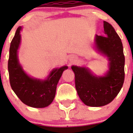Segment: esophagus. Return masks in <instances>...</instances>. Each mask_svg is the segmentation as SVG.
<instances>
[{"label":"esophagus","mask_w":133,"mask_h":133,"mask_svg":"<svg viewBox=\"0 0 133 133\" xmlns=\"http://www.w3.org/2000/svg\"><path fill=\"white\" fill-rule=\"evenodd\" d=\"M76 58H76L75 56H72L70 58V62H71V63H73V62H75V61H76Z\"/></svg>","instance_id":"esophagus-1"}]
</instances>
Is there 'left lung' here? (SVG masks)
<instances>
[{
  "label": "left lung",
  "instance_id": "1",
  "mask_svg": "<svg viewBox=\"0 0 133 133\" xmlns=\"http://www.w3.org/2000/svg\"><path fill=\"white\" fill-rule=\"evenodd\" d=\"M104 36L96 35V46L108 56L109 70L104 77L94 76L84 67L72 66L75 87L81 101L87 106L102 107L117 97L124 80V56L121 39L112 26L104 21Z\"/></svg>",
  "mask_w": 133,
  "mask_h": 133
}]
</instances>
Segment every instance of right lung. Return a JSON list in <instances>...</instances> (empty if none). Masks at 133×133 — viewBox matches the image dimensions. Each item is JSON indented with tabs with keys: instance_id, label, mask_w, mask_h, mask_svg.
Returning a JSON list of instances; mask_svg holds the SVG:
<instances>
[{
	"instance_id": "1",
	"label": "right lung",
	"mask_w": 133,
	"mask_h": 133,
	"mask_svg": "<svg viewBox=\"0 0 133 133\" xmlns=\"http://www.w3.org/2000/svg\"><path fill=\"white\" fill-rule=\"evenodd\" d=\"M18 27L10 43L8 70L12 89L21 101L28 106L35 108H44L52 103L56 93V85L63 71L68 69L64 66L54 69L45 81L29 77L18 63L17 50L21 43Z\"/></svg>"
}]
</instances>
